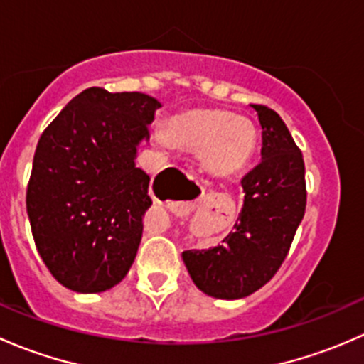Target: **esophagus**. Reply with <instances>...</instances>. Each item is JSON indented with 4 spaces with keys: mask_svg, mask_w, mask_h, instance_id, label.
<instances>
[{
    "mask_svg": "<svg viewBox=\"0 0 364 364\" xmlns=\"http://www.w3.org/2000/svg\"><path fill=\"white\" fill-rule=\"evenodd\" d=\"M204 190H203V186H196V188H193V196L192 197H200V193H203ZM151 196H153V199H156L155 197V193H153V190H151ZM186 199H190V197H186ZM172 204H176V205H183V204H186V200H176V203H172Z\"/></svg>",
    "mask_w": 364,
    "mask_h": 364,
    "instance_id": "1",
    "label": "esophagus"
}]
</instances>
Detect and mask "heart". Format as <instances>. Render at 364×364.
I'll use <instances>...</instances> for the list:
<instances>
[{"label":"heart","instance_id":"1","mask_svg":"<svg viewBox=\"0 0 364 364\" xmlns=\"http://www.w3.org/2000/svg\"><path fill=\"white\" fill-rule=\"evenodd\" d=\"M167 135L197 149L204 167L216 174H234L247 167L257 148L252 121L218 109H192L168 117Z\"/></svg>","mask_w":364,"mask_h":364}]
</instances>
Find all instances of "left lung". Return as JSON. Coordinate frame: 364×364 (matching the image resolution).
I'll use <instances>...</instances> for the list:
<instances>
[{"mask_svg":"<svg viewBox=\"0 0 364 364\" xmlns=\"http://www.w3.org/2000/svg\"><path fill=\"white\" fill-rule=\"evenodd\" d=\"M262 128L260 164L243 179L234 230L218 247L181 253L193 284L216 299H241L266 285L287 257L306 208L304 161L282 117L252 105Z\"/></svg>","mask_w":364,"mask_h":364,"instance_id":"left-lung-1","label":"left lung"}]
</instances>
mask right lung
<instances>
[{"label":"right lung","mask_w":364,"mask_h":364,"mask_svg":"<svg viewBox=\"0 0 364 364\" xmlns=\"http://www.w3.org/2000/svg\"><path fill=\"white\" fill-rule=\"evenodd\" d=\"M161 104L87 87L43 130L26 208L36 250L70 291L95 294L127 277L153 204L137 148Z\"/></svg>","instance_id":"right-lung-1"}]
</instances>
